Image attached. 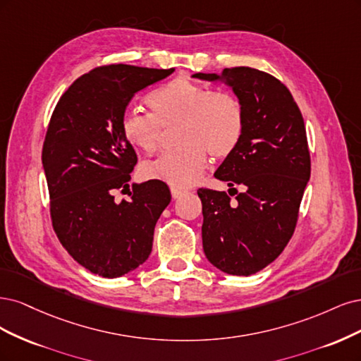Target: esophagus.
Returning <instances> with one entry per match:
<instances>
[{
	"label": "esophagus",
	"instance_id": "1",
	"mask_svg": "<svg viewBox=\"0 0 361 361\" xmlns=\"http://www.w3.org/2000/svg\"><path fill=\"white\" fill-rule=\"evenodd\" d=\"M185 192L188 190H184V189H178V188H171V195H172V197L173 200H178V197H181Z\"/></svg>",
	"mask_w": 361,
	"mask_h": 361
}]
</instances>
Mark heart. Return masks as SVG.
<instances>
[{"label": "heart", "mask_w": 361, "mask_h": 361, "mask_svg": "<svg viewBox=\"0 0 361 361\" xmlns=\"http://www.w3.org/2000/svg\"><path fill=\"white\" fill-rule=\"evenodd\" d=\"M149 114L127 111L120 130L126 142L144 154L160 147L161 129L177 126L173 142L178 147L154 161L142 165L145 180H157L173 188L195 184L213 159L228 157L244 133L246 114L240 99L228 91H213L204 84L177 78L147 96Z\"/></svg>", "instance_id": "obj_1"}]
</instances>
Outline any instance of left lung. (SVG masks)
Instances as JSON below:
<instances>
[{"mask_svg": "<svg viewBox=\"0 0 361 361\" xmlns=\"http://www.w3.org/2000/svg\"><path fill=\"white\" fill-rule=\"evenodd\" d=\"M204 80L222 79L234 90L246 114L238 147L214 177L238 193L197 189L202 202V246L219 270L250 276L271 264L293 237L306 184L310 153L303 115L289 90L274 76L252 67L196 73Z\"/></svg>", "mask_w": 361, "mask_h": 361, "instance_id": "8db88e82", "label": "left lung"}]
</instances>
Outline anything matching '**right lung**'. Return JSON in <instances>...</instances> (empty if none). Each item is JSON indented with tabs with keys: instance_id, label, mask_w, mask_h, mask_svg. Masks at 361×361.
Listing matches in <instances>:
<instances>
[{
	"instance_id": "obj_1",
	"label": "right lung",
	"mask_w": 361,
	"mask_h": 361,
	"mask_svg": "<svg viewBox=\"0 0 361 361\" xmlns=\"http://www.w3.org/2000/svg\"><path fill=\"white\" fill-rule=\"evenodd\" d=\"M173 68L127 64L96 67L64 91L46 130L42 164L49 190L52 228L72 258L102 277H120L145 262L154 226L171 202L164 181L132 184L137 164L120 130L121 115L137 91Z\"/></svg>"
}]
</instances>
